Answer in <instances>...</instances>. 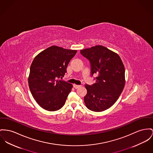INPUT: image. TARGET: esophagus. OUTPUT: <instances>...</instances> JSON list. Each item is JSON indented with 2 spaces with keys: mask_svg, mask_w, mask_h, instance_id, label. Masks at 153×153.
Wrapping results in <instances>:
<instances>
[{
  "mask_svg": "<svg viewBox=\"0 0 153 153\" xmlns=\"http://www.w3.org/2000/svg\"><path fill=\"white\" fill-rule=\"evenodd\" d=\"M79 87H81V85H75V84L74 85V88L75 89H78V88H79Z\"/></svg>",
  "mask_w": 153,
  "mask_h": 153,
  "instance_id": "obj_1",
  "label": "esophagus"
}]
</instances>
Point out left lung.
Here are the masks:
<instances>
[{"instance_id": "1", "label": "left lung", "mask_w": 153, "mask_h": 153, "mask_svg": "<svg viewBox=\"0 0 153 153\" xmlns=\"http://www.w3.org/2000/svg\"><path fill=\"white\" fill-rule=\"evenodd\" d=\"M80 51L91 63V75H97L95 83L85 85V105L93 111H103L116 102L124 88L123 64L118 54L100 45Z\"/></svg>"}]
</instances>
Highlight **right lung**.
Masks as SVG:
<instances>
[{
	"instance_id": "1",
	"label": "right lung",
	"mask_w": 153,
	"mask_h": 153,
	"mask_svg": "<svg viewBox=\"0 0 153 153\" xmlns=\"http://www.w3.org/2000/svg\"><path fill=\"white\" fill-rule=\"evenodd\" d=\"M77 51L52 46L39 53L31 64L28 85L31 94L43 109H60L71 91V84L59 79Z\"/></svg>"
}]
</instances>
